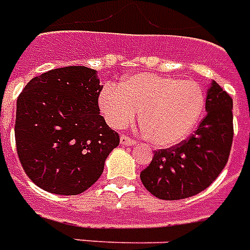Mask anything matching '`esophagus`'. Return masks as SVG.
Wrapping results in <instances>:
<instances>
[{
	"instance_id": "34e87169",
	"label": "esophagus",
	"mask_w": 250,
	"mask_h": 250,
	"mask_svg": "<svg viewBox=\"0 0 250 250\" xmlns=\"http://www.w3.org/2000/svg\"><path fill=\"white\" fill-rule=\"evenodd\" d=\"M120 143L123 146H134V145H136V141H134L132 138H128V136L122 135L120 136Z\"/></svg>"
}]
</instances>
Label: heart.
<instances>
[{
  "instance_id": "1",
  "label": "heart",
  "mask_w": 250,
  "mask_h": 250,
  "mask_svg": "<svg viewBox=\"0 0 250 250\" xmlns=\"http://www.w3.org/2000/svg\"><path fill=\"white\" fill-rule=\"evenodd\" d=\"M99 107L116 130L131 125L141 111V128L147 141L171 147L186 139L202 115L205 93L198 83L155 73H135L119 85L107 84Z\"/></svg>"
}]
</instances>
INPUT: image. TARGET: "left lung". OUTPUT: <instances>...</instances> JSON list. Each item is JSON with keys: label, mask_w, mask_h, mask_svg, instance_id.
<instances>
[{"label": "left lung", "mask_w": 250, "mask_h": 250, "mask_svg": "<svg viewBox=\"0 0 250 250\" xmlns=\"http://www.w3.org/2000/svg\"><path fill=\"white\" fill-rule=\"evenodd\" d=\"M198 128L177 146L154 152L142 184L161 199H184L209 188L224 170L233 142V100L215 82L206 96Z\"/></svg>", "instance_id": "left-lung-1"}]
</instances>
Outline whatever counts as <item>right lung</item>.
I'll use <instances>...</instances> for the list:
<instances>
[{
    "mask_svg": "<svg viewBox=\"0 0 250 250\" xmlns=\"http://www.w3.org/2000/svg\"><path fill=\"white\" fill-rule=\"evenodd\" d=\"M99 83L95 69L64 66L33 77L20 93L17 154L26 175L45 191H85L119 146V134L99 112Z\"/></svg>",
    "mask_w": 250,
    "mask_h": 250,
    "instance_id": "obj_1",
    "label": "right lung"
}]
</instances>
